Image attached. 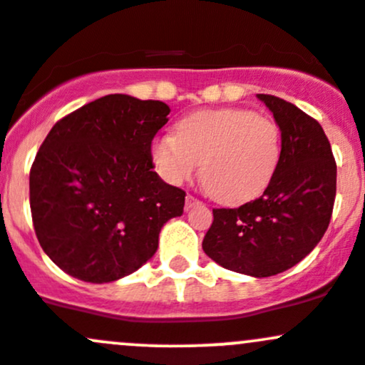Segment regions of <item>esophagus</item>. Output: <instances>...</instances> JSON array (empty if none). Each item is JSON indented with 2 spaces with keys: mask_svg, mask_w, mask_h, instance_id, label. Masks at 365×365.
Listing matches in <instances>:
<instances>
[{
  "mask_svg": "<svg viewBox=\"0 0 365 365\" xmlns=\"http://www.w3.org/2000/svg\"><path fill=\"white\" fill-rule=\"evenodd\" d=\"M197 205H201V201L197 200V197H194V196H190V194H187V196H185V210L194 208V206H197Z\"/></svg>",
  "mask_w": 365,
  "mask_h": 365,
  "instance_id": "obj_1",
  "label": "esophagus"
}]
</instances>
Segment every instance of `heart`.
Returning a JSON list of instances; mask_svg holds the SVG:
<instances>
[{
  "label": "heart",
  "mask_w": 365,
  "mask_h": 365,
  "mask_svg": "<svg viewBox=\"0 0 365 365\" xmlns=\"http://www.w3.org/2000/svg\"><path fill=\"white\" fill-rule=\"evenodd\" d=\"M282 132L277 121L249 109H206L182 118L175 135L152 145V160L168 183L201 182L217 201L238 205L259 196L277 171Z\"/></svg>",
  "instance_id": "b5f03b06"
}]
</instances>
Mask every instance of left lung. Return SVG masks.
I'll use <instances>...</instances> for the list:
<instances>
[{"label":"left lung","instance_id":"obj_1","mask_svg":"<svg viewBox=\"0 0 365 365\" xmlns=\"http://www.w3.org/2000/svg\"><path fill=\"white\" fill-rule=\"evenodd\" d=\"M282 132L277 171L263 196L215 208L203 251L227 270L270 277L300 263L329 227L337 165L322 125L292 102L257 95Z\"/></svg>","mask_w":365,"mask_h":365}]
</instances>
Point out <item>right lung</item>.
I'll list each match as a JSON object with an SVG mask.
<instances>
[{
	"instance_id": "add662e5",
	"label": "right lung",
	"mask_w": 365,
	"mask_h": 365,
	"mask_svg": "<svg viewBox=\"0 0 365 365\" xmlns=\"http://www.w3.org/2000/svg\"><path fill=\"white\" fill-rule=\"evenodd\" d=\"M168 104L106 95L56 121L29 171L33 227L43 252L72 277L111 282L159 247L185 192L153 171L152 141Z\"/></svg>"
}]
</instances>
